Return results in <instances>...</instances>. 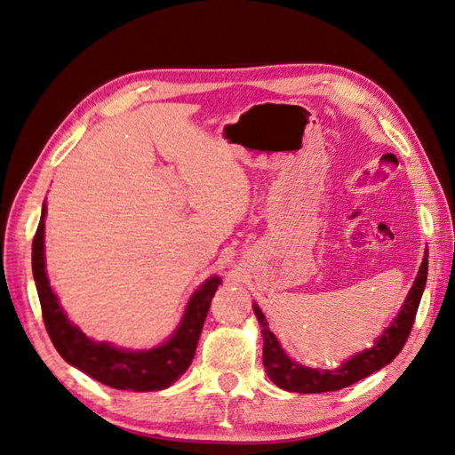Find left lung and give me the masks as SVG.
Here are the masks:
<instances>
[{"instance_id": "1", "label": "left lung", "mask_w": 455, "mask_h": 455, "mask_svg": "<svg viewBox=\"0 0 455 455\" xmlns=\"http://www.w3.org/2000/svg\"><path fill=\"white\" fill-rule=\"evenodd\" d=\"M427 274H428V252L425 251V259L420 262V268L417 278L409 290L405 301L400 308V313L390 323L380 338H376L374 346L371 349H364L361 353L343 361L338 369L323 371V369H308L305 364H299L283 351L278 338L270 331L266 316L260 311L257 303H252V311L259 318L260 334L264 339L262 347V361L264 369L268 372L270 380L287 392H299V394H323V392H336L341 387H347L369 374L380 371L387 363L395 359L397 353L402 351L403 343L407 341L409 331L415 323V315L423 297L425 285H427Z\"/></svg>"}]
</instances>
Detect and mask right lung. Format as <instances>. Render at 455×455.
<instances>
[{
	"instance_id": "add662e5",
	"label": "right lung",
	"mask_w": 455,
	"mask_h": 455,
	"mask_svg": "<svg viewBox=\"0 0 455 455\" xmlns=\"http://www.w3.org/2000/svg\"><path fill=\"white\" fill-rule=\"evenodd\" d=\"M46 203L42 204V216L32 241V274H35L36 291L42 305L44 324L50 334L53 347L71 367L83 371L91 379L116 390L156 392L170 387L189 369L195 357L196 343L201 338L210 301L221 280L210 275L198 285L173 334L164 343L150 349H124L109 341H94L81 328H76L60 305L46 274V254H44V218Z\"/></svg>"
}]
</instances>
